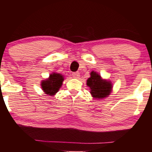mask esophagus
I'll return each mask as SVG.
<instances>
[{
  "mask_svg": "<svg viewBox=\"0 0 152 152\" xmlns=\"http://www.w3.org/2000/svg\"><path fill=\"white\" fill-rule=\"evenodd\" d=\"M72 75V77H74L75 79H78L79 77H80V73H79V72H73Z\"/></svg>",
  "mask_w": 152,
  "mask_h": 152,
  "instance_id": "obj_1",
  "label": "esophagus"
}]
</instances>
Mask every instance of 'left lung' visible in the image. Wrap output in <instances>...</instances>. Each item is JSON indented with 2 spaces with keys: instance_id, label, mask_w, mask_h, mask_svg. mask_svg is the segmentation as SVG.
I'll list each match as a JSON object with an SVG mask.
<instances>
[{
  "instance_id": "8db88e82",
  "label": "left lung",
  "mask_w": 152,
  "mask_h": 152,
  "mask_svg": "<svg viewBox=\"0 0 152 152\" xmlns=\"http://www.w3.org/2000/svg\"><path fill=\"white\" fill-rule=\"evenodd\" d=\"M86 84L90 87L91 95L96 99L108 97L112 91L111 82L102 80L101 76L94 71L91 72V77L87 80Z\"/></svg>"
}]
</instances>
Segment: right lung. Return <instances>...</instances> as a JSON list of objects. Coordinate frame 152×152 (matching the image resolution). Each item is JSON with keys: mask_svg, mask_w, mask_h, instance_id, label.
I'll use <instances>...</instances> for the list:
<instances>
[{"mask_svg": "<svg viewBox=\"0 0 152 152\" xmlns=\"http://www.w3.org/2000/svg\"><path fill=\"white\" fill-rule=\"evenodd\" d=\"M64 80V76L59 73H52L47 80L41 82V88L45 94L52 95H55L61 88Z\"/></svg>", "mask_w": 152, "mask_h": 152, "instance_id": "add662e5", "label": "right lung"}]
</instances>
